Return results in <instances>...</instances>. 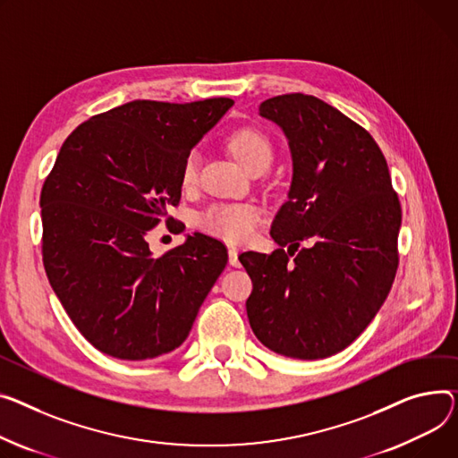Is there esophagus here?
I'll use <instances>...</instances> for the list:
<instances>
[{
    "mask_svg": "<svg viewBox=\"0 0 458 458\" xmlns=\"http://www.w3.org/2000/svg\"><path fill=\"white\" fill-rule=\"evenodd\" d=\"M237 254H239V252H237V249H233V247H230V249H228V261H230V265H232V267H237V265H239Z\"/></svg>",
    "mask_w": 458,
    "mask_h": 458,
    "instance_id": "1",
    "label": "esophagus"
}]
</instances>
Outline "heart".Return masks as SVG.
Returning a JSON list of instances; mask_svg holds the SVG:
<instances>
[{"mask_svg": "<svg viewBox=\"0 0 458 458\" xmlns=\"http://www.w3.org/2000/svg\"><path fill=\"white\" fill-rule=\"evenodd\" d=\"M228 147L235 155V158L245 165L250 173L267 171L274 150L268 138L256 129H241L235 131ZM199 176V157L197 152H190L182 164L180 180L182 186L191 188L195 186ZM259 225V209L249 202H230V204H213L206 208L200 217L199 226L208 233L221 237L230 242L247 241Z\"/></svg>", "mask_w": 458, "mask_h": 458, "instance_id": "b5f03b06", "label": "heart"}]
</instances>
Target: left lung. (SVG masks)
<instances>
[{"label": "left lung", "instance_id": "1", "mask_svg": "<svg viewBox=\"0 0 458 458\" xmlns=\"http://www.w3.org/2000/svg\"><path fill=\"white\" fill-rule=\"evenodd\" d=\"M259 115L285 132L293 182L270 228L280 249L239 256L252 280L249 322L272 352L324 359L350 346L390 293L400 199L376 140L337 108L285 94ZM301 240L312 245L298 250Z\"/></svg>", "mask_w": 458, "mask_h": 458}]
</instances>
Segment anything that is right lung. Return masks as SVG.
<instances>
[{
  "label": "right lung",
  "mask_w": 458,
  "mask_h": 458,
  "mask_svg": "<svg viewBox=\"0 0 458 458\" xmlns=\"http://www.w3.org/2000/svg\"><path fill=\"white\" fill-rule=\"evenodd\" d=\"M232 105L131 101L89 117L60 147L40 193L42 259L68 317L99 352L143 360L188 339L226 247L197 232L155 258L145 235L164 219L178 230L167 208L180 202L182 164Z\"/></svg>",
  "instance_id": "obj_1"
}]
</instances>
